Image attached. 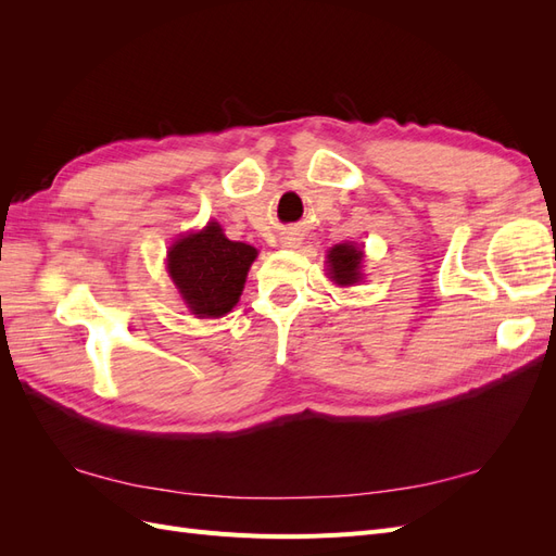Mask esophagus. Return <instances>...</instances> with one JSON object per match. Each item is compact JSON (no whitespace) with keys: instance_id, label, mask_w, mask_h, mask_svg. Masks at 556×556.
Listing matches in <instances>:
<instances>
[{"instance_id":"1","label":"esophagus","mask_w":556,"mask_h":556,"mask_svg":"<svg viewBox=\"0 0 556 556\" xmlns=\"http://www.w3.org/2000/svg\"><path fill=\"white\" fill-rule=\"evenodd\" d=\"M282 243L288 245V248H296V245H299V239H294V237H288V239H285Z\"/></svg>"}]
</instances>
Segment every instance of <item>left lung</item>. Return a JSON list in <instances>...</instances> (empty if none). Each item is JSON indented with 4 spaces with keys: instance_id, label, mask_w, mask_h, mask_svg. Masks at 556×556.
Wrapping results in <instances>:
<instances>
[{
    "instance_id": "1",
    "label": "left lung",
    "mask_w": 556,
    "mask_h": 556,
    "mask_svg": "<svg viewBox=\"0 0 556 556\" xmlns=\"http://www.w3.org/2000/svg\"><path fill=\"white\" fill-rule=\"evenodd\" d=\"M362 260L364 250L357 243H339L327 252V266H329V278L336 285H355L362 280Z\"/></svg>"
}]
</instances>
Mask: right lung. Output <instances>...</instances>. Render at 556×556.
Here are the masks:
<instances>
[{
	"label": "right lung",
	"mask_w": 556,
	"mask_h": 556,
	"mask_svg": "<svg viewBox=\"0 0 556 556\" xmlns=\"http://www.w3.org/2000/svg\"><path fill=\"white\" fill-rule=\"evenodd\" d=\"M257 248L229 241L223 227L208 223L180 237L166 252V268L197 317H223L239 304L248 268Z\"/></svg>",
	"instance_id": "1"
}]
</instances>
